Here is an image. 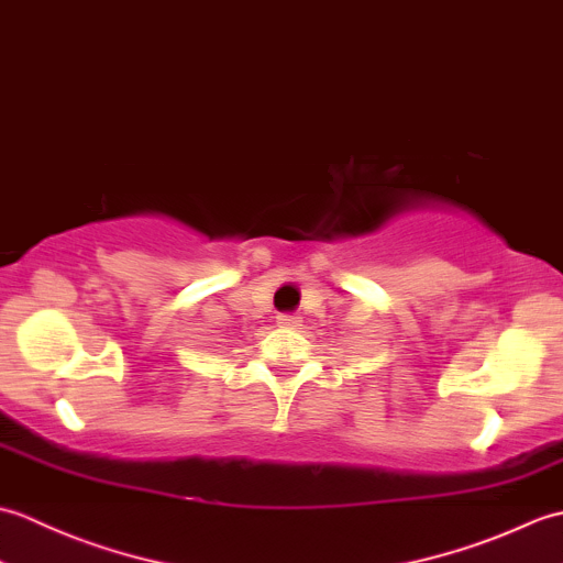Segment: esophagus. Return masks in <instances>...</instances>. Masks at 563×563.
<instances>
[{
	"instance_id": "1",
	"label": "esophagus",
	"mask_w": 563,
	"mask_h": 563,
	"mask_svg": "<svg viewBox=\"0 0 563 563\" xmlns=\"http://www.w3.org/2000/svg\"><path fill=\"white\" fill-rule=\"evenodd\" d=\"M300 321H302V317H300V314H278V324H280V327H285V329H295V327H300Z\"/></svg>"
}]
</instances>
